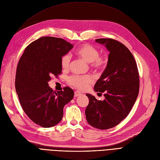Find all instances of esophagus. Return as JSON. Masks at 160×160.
<instances>
[{
  "instance_id": "esophagus-1",
  "label": "esophagus",
  "mask_w": 160,
  "mask_h": 160,
  "mask_svg": "<svg viewBox=\"0 0 160 160\" xmlns=\"http://www.w3.org/2000/svg\"><path fill=\"white\" fill-rule=\"evenodd\" d=\"M81 95V93L80 91H75V97H79Z\"/></svg>"
}]
</instances>
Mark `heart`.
Returning a JSON list of instances; mask_svg holds the SVG:
<instances>
[{"mask_svg":"<svg viewBox=\"0 0 160 160\" xmlns=\"http://www.w3.org/2000/svg\"><path fill=\"white\" fill-rule=\"evenodd\" d=\"M77 55L86 62H90L92 69L96 71L103 70L107 65V59L99 56V51L96 47L89 44L79 47L76 50ZM71 64V56L69 54L64 55L61 59V65L62 69L67 70ZM69 83L79 89H85L93 82V77L89 75H73L68 78Z\"/></svg>","mask_w":160,"mask_h":160,"instance_id":"b5f03b06","label":"heart"}]
</instances>
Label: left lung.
Listing matches in <instances>:
<instances>
[{"label":"left lung","instance_id":"left-lung-1","mask_svg":"<svg viewBox=\"0 0 160 160\" xmlns=\"http://www.w3.org/2000/svg\"><path fill=\"white\" fill-rule=\"evenodd\" d=\"M95 41L109 51L108 65L94 87L96 92L104 93L105 99L86 94L89 103L85 115L91 126L108 129L118 125L132 110L139 93V75L133 55L122 42L113 38Z\"/></svg>","mask_w":160,"mask_h":160}]
</instances>
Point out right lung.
Instances as JSON below:
<instances>
[{"label": "right lung", "mask_w": 160, "mask_h": 160, "mask_svg": "<svg viewBox=\"0 0 160 160\" xmlns=\"http://www.w3.org/2000/svg\"><path fill=\"white\" fill-rule=\"evenodd\" d=\"M72 47L62 38L41 37L26 47L18 62L15 88L19 101L29 119L42 128L59 123L64 106L73 98L69 87L57 93L48 83L52 76L61 74V57Z\"/></svg>", "instance_id": "right-lung-1"}]
</instances>
